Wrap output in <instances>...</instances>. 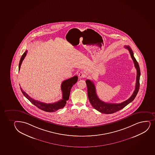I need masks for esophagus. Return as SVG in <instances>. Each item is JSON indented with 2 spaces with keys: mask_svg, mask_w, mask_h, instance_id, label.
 <instances>
[{
  "mask_svg": "<svg viewBox=\"0 0 155 155\" xmlns=\"http://www.w3.org/2000/svg\"><path fill=\"white\" fill-rule=\"evenodd\" d=\"M78 76L80 78H85V77H86V75H85V74L83 71H81L79 73Z\"/></svg>",
  "mask_w": 155,
  "mask_h": 155,
  "instance_id": "esophagus-1",
  "label": "esophagus"
}]
</instances>
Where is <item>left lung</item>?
<instances>
[{
    "mask_svg": "<svg viewBox=\"0 0 155 155\" xmlns=\"http://www.w3.org/2000/svg\"><path fill=\"white\" fill-rule=\"evenodd\" d=\"M125 48L129 51L132 59L133 60L134 65L137 70L136 83L135 91L130 98L125 101L120 103H110L104 102L99 99L97 95L96 88L93 82L90 80H87L85 82L87 83V95L90 103L94 108L102 113L110 114L118 112L126 107L129 103L133 101L137 95L140 87V70L138 62L134 56V53L131 48L129 46L125 45Z\"/></svg>",
    "mask_w": 155,
    "mask_h": 155,
    "instance_id": "8db88e82",
    "label": "left lung"
}]
</instances>
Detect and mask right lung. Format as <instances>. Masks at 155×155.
<instances>
[{"label": "right lung", "mask_w": 155, "mask_h": 155, "mask_svg": "<svg viewBox=\"0 0 155 155\" xmlns=\"http://www.w3.org/2000/svg\"><path fill=\"white\" fill-rule=\"evenodd\" d=\"M27 51H26L20 59V62L19 63V71L20 70V66L21 65L22 62L24 58H25L27 55ZM78 80V77L77 76L73 77L71 78L68 79L67 80H64L61 83V91L62 93V99L56 102L53 103H45L38 101L37 100H34L32 98H31L25 92L23 91L21 87H20V90L21 91L23 95L30 101L32 104L37 107L40 110H44L47 112H56L57 110L62 108L65 107L67 103V101L68 100L70 97V92L72 87L75 83H76Z\"/></svg>", "instance_id": "obj_1"}]
</instances>
